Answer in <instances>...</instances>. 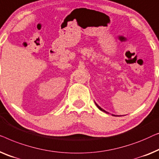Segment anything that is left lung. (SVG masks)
I'll return each mask as SVG.
<instances>
[{"label":"left lung","instance_id":"8db88e82","mask_svg":"<svg viewBox=\"0 0 159 159\" xmlns=\"http://www.w3.org/2000/svg\"><path fill=\"white\" fill-rule=\"evenodd\" d=\"M95 104H96V105H97V107H98V108H99V109H100V110H101V111H104V112H106V113H107L106 111H105V110H104V109H102V108H101V107H100L99 106V105H98V104H97V103H96V102H95ZM114 116H115V115H114Z\"/></svg>","mask_w":159,"mask_h":159}]
</instances>
